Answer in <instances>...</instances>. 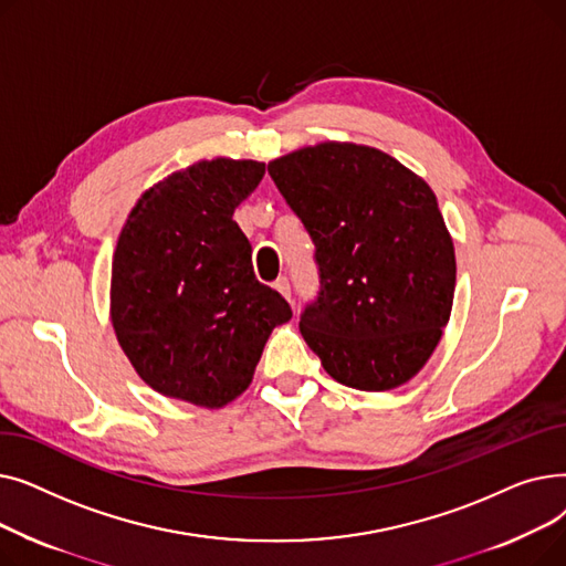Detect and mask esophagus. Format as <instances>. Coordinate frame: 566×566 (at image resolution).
Returning a JSON list of instances; mask_svg holds the SVG:
<instances>
[{
  "label": "esophagus",
  "instance_id": "obj_1",
  "mask_svg": "<svg viewBox=\"0 0 566 566\" xmlns=\"http://www.w3.org/2000/svg\"><path fill=\"white\" fill-rule=\"evenodd\" d=\"M275 289L284 295V298H286L289 303H293V301H291V284H289V280H286V277H280V280L275 282Z\"/></svg>",
  "mask_w": 566,
  "mask_h": 566
}]
</instances>
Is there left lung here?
Returning a JSON list of instances; mask_svg holds the SVG:
<instances>
[{"label":"left lung","mask_w":566,"mask_h":566,"mask_svg":"<svg viewBox=\"0 0 566 566\" xmlns=\"http://www.w3.org/2000/svg\"><path fill=\"white\" fill-rule=\"evenodd\" d=\"M316 245L321 293L301 333L337 382L395 390L448 325L454 241L422 176L374 146L321 142L268 163Z\"/></svg>","instance_id":"left-lung-1"}]
</instances>
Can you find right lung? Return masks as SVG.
I'll return each instance as SVG.
<instances>
[{"instance_id":"add662e5","label":"right lung","mask_w":566,"mask_h":566,"mask_svg":"<svg viewBox=\"0 0 566 566\" xmlns=\"http://www.w3.org/2000/svg\"><path fill=\"white\" fill-rule=\"evenodd\" d=\"M265 163L213 158L169 174L135 203L112 259L109 318L137 376L201 408L241 397L275 325L291 318L252 271L233 211Z\"/></svg>"}]
</instances>
